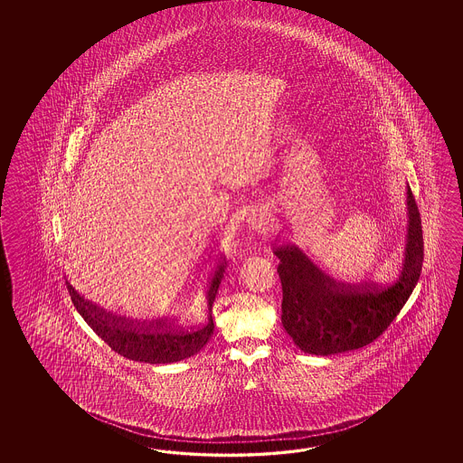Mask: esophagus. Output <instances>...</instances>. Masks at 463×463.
<instances>
[{"mask_svg":"<svg viewBox=\"0 0 463 463\" xmlns=\"http://www.w3.org/2000/svg\"><path fill=\"white\" fill-rule=\"evenodd\" d=\"M248 223L251 225L253 230H258V232H266V230H269L271 227V220H269V215L265 213V212H253L250 218H248Z\"/></svg>","mask_w":463,"mask_h":463,"instance_id":"34e87169","label":"esophagus"}]
</instances>
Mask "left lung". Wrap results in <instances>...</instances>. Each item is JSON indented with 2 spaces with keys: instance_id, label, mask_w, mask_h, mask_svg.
I'll return each mask as SVG.
<instances>
[{
  "instance_id": "8db88e82",
  "label": "left lung",
  "mask_w": 463,
  "mask_h": 463,
  "mask_svg": "<svg viewBox=\"0 0 463 463\" xmlns=\"http://www.w3.org/2000/svg\"><path fill=\"white\" fill-rule=\"evenodd\" d=\"M409 233L399 279L389 286L345 285L323 273L295 245L275 248L283 286L281 323L307 354L329 355L371 345L412 295L423 263L420 212L407 190Z\"/></svg>"
}]
</instances>
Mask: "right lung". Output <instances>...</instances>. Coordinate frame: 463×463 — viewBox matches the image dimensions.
<instances>
[{"label":"right lung","mask_w":463,"mask_h":463,"mask_svg":"<svg viewBox=\"0 0 463 463\" xmlns=\"http://www.w3.org/2000/svg\"><path fill=\"white\" fill-rule=\"evenodd\" d=\"M223 271H225V261L223 265L218 266L208 288L207 323L198 327H190V329L172 327L164 321L140 323L122 316L112 315L106 309L92 305L88 299H84L68 281H66V288L70 291L71 299L76 306L79 315L84 317V321L90 326V329L104 343H108L112 351L128 357L130 361L147 363V364H168V363H177L182 359H187L190 355L197 354L213 335L212 305L215 301Z\"/></svg>","instance_id":"1"}]
</instances>
